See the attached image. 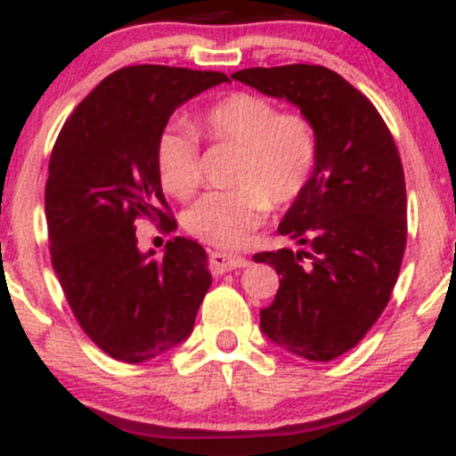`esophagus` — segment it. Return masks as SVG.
I'll list each match as a JSON object with an SVG mask.
<instances>
[{"label": "esophagus", "mask_w": 456, "mask_h": 456, "mask_svg": "<svg viewBox=\"0 0 456 456\" xmlns=\"http://www.w3.org/2000/svg\"><path fill=\"white\" fill-rule=\"evenodd\" d=\"M248 265V259L242 257V255H233V253H216L210 255V268L214 274H224V272H232L238 268H246Z\"/></svg>", "instance_id": "1"}]
</instances>
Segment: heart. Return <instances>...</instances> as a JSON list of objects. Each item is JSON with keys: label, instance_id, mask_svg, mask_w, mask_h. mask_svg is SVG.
Wrapping results in <instances>:
<instances>
[{"label": "heart", "instance_id": "heart-1", "mask_svg": "<svg viewBox=\"0 0 456 456\" xmlns=\"http://www.w3.org/2000/svg\"><path fill=\"white\" fill-rule=\"evenodd\" d=\"M197 126L216 143L240 145L233 188L210 191L184 212V227L216 246H238L268 216L272 201L305 192L317 162V134L305 115L279 113L270 98L233 92L208 107ZM156 171L169 195L188 199L201 182L197 134L169 124L156 141Z\"/></svg>", "mask_w": 456, "mask_h": 456}]
</instances>
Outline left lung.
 <instances>
[{
    "label": "left lung",
    "mask_w": 456,
    "mask_h": 456,
    "mask_svg": "<svg viewBox=\"0 0 456 456\" xmlns=\"http://www.w3.org/2000/svg\"><path fill=\"white\" fill-rule=\"evenodd\" d=\"M232 78L294 104L315 128V171L279 224L313 253L281 248L253 259L281 274L276 297L259 313L265 338L296 358L328 362L362 341L399 276L407 242L399 151L378 109L330 68H246Z\"/></svg>",
    "instance_id": "obj_1"
}]
</instances>
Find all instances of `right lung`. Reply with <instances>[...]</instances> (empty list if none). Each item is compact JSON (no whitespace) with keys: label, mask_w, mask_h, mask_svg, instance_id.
I'll list each match as a JSON object with an SVG mask.
<instances>
[{"label":"right lung","mask_w":456,"mask_h":456,"mask_svg":"<svg viewBox=\"0 0 456 456\" xmlns=\"http://www.w3.org/2000/svg\"><path fill=\"white\" fill-rule=\"evenodd\" d=\"M221 83L223 72L122 68L78 102L55 141L45 188L53 270L87 337L122 362L184 343L212 285L201 244L169 240L154 259L134 232L141 216L175 229L160 210L156 141L175 109Z\"/></svg>","instance_id":"obj_1"}]
</instances>
